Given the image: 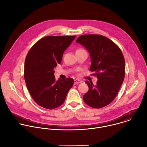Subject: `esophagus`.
<instances>
[{"label":"esophagus","mask_w":147,"mask_h":147,"mask_svg":"<svg viewBox=\"0 0 147 147\" xmlns=\"http://www.w3.org/2000/svg\"><path fill=\"white\" fill-rule=\"evenodd\" d=\"M80 82H81V81H80L79 80H77V79L74 80V84H79Z\"/></svg>","instance_id":"34e87169"}]
</instances>
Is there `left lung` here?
I'll return each mask as SVG.
<instances>
[{"instance_id":"1","label":"left lung","mask_w":147,"mask_h":147,"mask_svg":"<svg viewBox=\"0 0 147 147\" xmlns=\"http://www.w3.org/2000/svg\"><path fill=\"white\" fill-rule=\"evenodd\" d=\"M76 42L88 50L91 61L90 71H94L98 80L95 86L92 81L85 82L89 90L83 100L93 108L106 107L116 98L124 78L123 55L112 40L101 35H82Z\"/></svg>"}]
</instances>
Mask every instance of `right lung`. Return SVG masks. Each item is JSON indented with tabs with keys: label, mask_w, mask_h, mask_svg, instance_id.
Instances as JSON below:
<instances>
[{
	"label": "right lung",
	"mask_w": 147,
	"mask_h": 147,
	"mask_svg": "<svg viewBox=\"0 0 147 147\" xmlns=\"http://www.w3.org/2000/svg\"><path fill=\"white\" fill-rule=\"evenodd\" d=\"M76 36H47L29 51L25 60L24 79L29 92L39 106L48 109L63 103L74 80L56 81L54 68L60 64L65 50Z\"/></svg>",
	"instance_id": "obj_1"
}]
</instances>
